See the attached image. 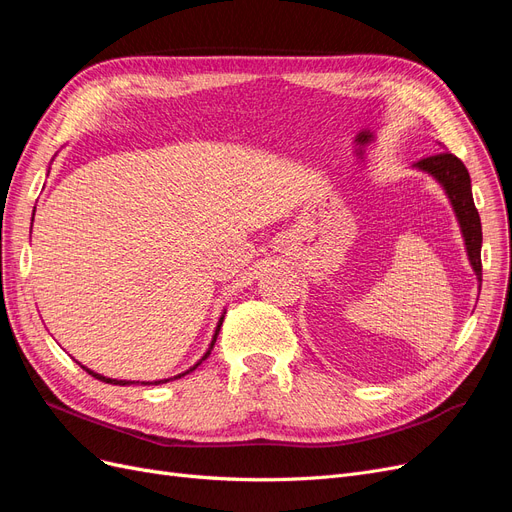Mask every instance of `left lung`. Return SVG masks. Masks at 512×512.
<instances>
[{
    "instance_id": "obj_1",
    "label": "left lung",
    "mask_w": 512,
    "mask_h": 512,
    "mask_svg": "<svg viewBox=\"0 0 512 512\" xmlns=\"http://www.w3.org/2000/svg\"><path fill=\"white\" fill-rule=\"evenodd\" d=\"M412 168L430 174L436 183L444 189V193H447L449 202L453 206V212H455V219L461 229V238H464V244H466L470 266L478 278V283H481L483 229H481V217H478V210L474 206L470 174H468L466 166L455 155L442 151L438 155L419 159Z\"/></svg>"
}]
</instances>
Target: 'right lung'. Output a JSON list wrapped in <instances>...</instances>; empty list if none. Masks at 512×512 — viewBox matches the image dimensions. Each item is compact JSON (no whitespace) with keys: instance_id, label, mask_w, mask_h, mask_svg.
<instances>
[{"instance_id":"1","label":"right lung","mask_w":512,"mask_h":512,"mask_svg":"<svg viewBox=\"0 0 512 512\" xmlns=\"http://www.w3.org/2000/svg\"><path fill=\"white\" fill-rule=\"evenodd\" d=\"M36 212V210H34ZM31 223H34V217H31ZM223 317H225V310H223V315H221V319H219V323H217V329H214V336H212V342H210V346H208V351L204 353V357L200 359V361H197V364L195 366H191L189 370H185L183 374H176L174 378H180V376H185V374H189V372H193L197 366H200L202 364V361L210 355V351H212V346H214V342H217V336H219V329H221V325H223ZM80 368L82 370H87L91 376H95L97 378V381H102V383H110V385H138L140 381H119V378H108V376H104V374H97V372H93V370H89L87 366H82L80 364ZM170 381V378H161V381H153V383H146V381H142L140 385H161V383H168Z\"/></svg>"}]
</instances>
